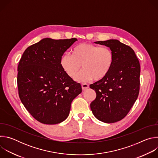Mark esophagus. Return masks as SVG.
<instances>
[{"mask_svg":"<svg viewBox=\"0 0 158 158\" xmlns=\"http://www.w3.org/2000/svg\"><path fill=\"white\" fill-rule=\"evenodd\" d=\"M81 85H82V90H84V91L89 88V85L86 83H82Z\"/></svg>","mask_w":158,"mask_h":158,"instance_id":"34e87169","label":"esophagus"}]
</instances>
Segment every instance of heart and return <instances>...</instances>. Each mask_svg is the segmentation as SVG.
Segmentation results:
<instances>
[{"label":"heart","mask_w":158,"mask_h":158,"mask_svg":"<svg viewBox=\"0 0 158 158\" xmlns=\"http://www.w3.org/2000/svg\"><path fill=\"white\" fill-rule=\"evenodd\" d=\"M114 60V54L109 48L82 43L73 48L71 55L62 56L60 64L63 71L71 77L77 74L81 64L83 69L74 78L77 81L84 82L93 78L98 81L109 73Z\"/></svg>","instance_id":"b5f03b06"}]
</instances>
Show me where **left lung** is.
I'll return each instance as SVG.
<instances>
[{"mask_svg": "<svg viewBox=\"0 0 158 158\" xmlns=\"http://www.w3.org/2000/svg\"><path fill=\"white\" fill-rule=\"evenodd\" d=\"M95 43L109 48L114 60L107 76L90 85L96 93V98L90 107L98 120L113 123L128 114L138 97L140 64L133 49L118 40Z\"/></svg>", "mask_w": 158, "mask_h": 158, "instance_id": "1", "label": "left lung"}]
</instances>
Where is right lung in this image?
<instances>
[{"mask_svg": "<svg viewBox=\"0 0 158 158\" xmlns=\"http://www.w3.org/2000/svg\"><path fill=\"white\" fill-rule=\"evenodd\" d=\"M77 39L45 38L27 48L18 65L17 86L22 103L45 124H56L69 114L71 102L82 92L62 69L64 53Z\"/></svg>", "mask_w": 158, "mask_h": 158, "instance_id": "add662e5", "label": "right lung"}]
</instances>
